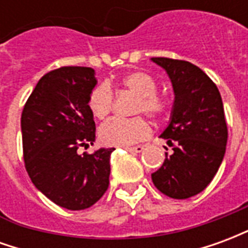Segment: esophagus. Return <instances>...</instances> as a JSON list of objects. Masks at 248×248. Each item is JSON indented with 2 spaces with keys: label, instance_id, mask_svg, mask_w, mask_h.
I'll list each match as a JSON object with an SVG mask.
<instances>
[{
  "label": "esophagus",
  "instance_id": "obj_1",
  "mask_svg": "<svg viewBox=\"0 0 248 248\" xmlns=\"http://www.w3.org/2000/svg\"><path fill=\"white\" fill-rule=\"evenodd\" d=\"M126 150L130 153H142L143 151V146H134V147H126Z\"/></svg>",
  "mask_w": 248,
  "mask_h": 248
}]
</instances>
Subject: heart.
<instances>
[{
	"label": "heart",
	"mask_w": 248,
	"mask_h": 248,
	"mask_svg": "<svg viewBox=\"0 0 248 248\" xmlns=\"http://www.w3.org/2000/svg\"><path fill=\"white\" fill-rule=\"evenodd\" d=\"M121 86L138 95V102L135 111H143L149 117L159 118L165 115L169 108V103L163 97L156 94L158 85L155 79L143 71H131L121 78ZM113 92L106 85L97 86L89 95V108L98 119L108 117L113 110ZM150 134V126L140 117L134 118H114L108 119L99 127V140L103 145L124 147L145 140Z\"/></svg>",
	"instance_id": "1"
}]
</instances>
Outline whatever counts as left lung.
Listing matches in <instances>:
<instances>
[{
	"label": "left lung",
	"mask_w": 248,
	"mask_h": 248,
	"mask_svg": "<svg viewBox=\"0 0 248 248\" xmlns=\"http://www.w3.org/2000/svg\"><path fill=\"white\" fill-rule=\"evenodd\" d=\"M174 90L170 122L161 138L171 146L159 170L151 174L154 186L174 199L203 191L223 161L227 124L218 87L198 66L187 61L155 57Z\"/></svg>",
	"instance_id": "left-lung-1"
}]
</instances>
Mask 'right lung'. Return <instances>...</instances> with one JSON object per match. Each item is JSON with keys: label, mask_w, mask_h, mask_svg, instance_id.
Returning <instances> with one entry per match:
<instances>
[{"label": "right lung", "mask_w": 248, "mask_h": 248, "mask_svg": "<svg viewBox=\"0 0 248 248\" xmlns=\"http://www.w3.org/2000/svg\"><path fill=\"white\" fill-rule=\"evenodd\" d=\"M95 85L92 67L50 71L35 85L21 115L26 171L45 197L67 210L89 208L108 187L115 149L77 153L95 140V122L87 105Z\"/></svg>", "instance_id": "add662e5"}]
</instances>
